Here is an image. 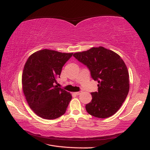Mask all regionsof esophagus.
<instances>
[{"instance_id":"34e87169","label":"esophagus","mask_w":150,"mask_h":150,"mask_svg":"<svg viewBox=\"0 0 150 150\" xmlns=\"http://www.w3.org/2000/svg\"><path fill=\"white\" fill-rule=\"evenodd\" d=\"M82 93V91H77V92H75L74 94L76 95H79L80 94Z\"/></svg>"}]
</instances>
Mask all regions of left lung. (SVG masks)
<instances>
[{
    "label": "left lung",
    "mask_w": 150,
    "mask_h": 150,
    "mask_svg": "<svg viewBox=\"0 0 150 150\" xmlns=\"http://www.w3.org/2000/svg\"><path fill=\"white\" fill-rule=\"evenodd\" d=\"M73 57L88 67L91 78L98 83V91L91 93L92 100L86 105L87 112L100 119L112 116L129 92V73L123 60L102 46L75 53Z\"/></svg>",
    "instance_id": "left-lung-1"
}]
</instances>
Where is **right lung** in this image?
<instances>
[{"mask_svg":"<svg viewBox=\"0 0 150 150\" xmlns=\"http://www.w3.org/2000/svg\"><path fill=\"white\" fill-rule=\"evenodd\" d=\"M72 55L45 49L33 53L25 64L22 90L31 109L41 118L55 119L66 112L72 96L55 83Z\"/></svg>","mask_w":150,"mask_h":150,"instance_id":"1","label":"right lung"}]
</instances>
